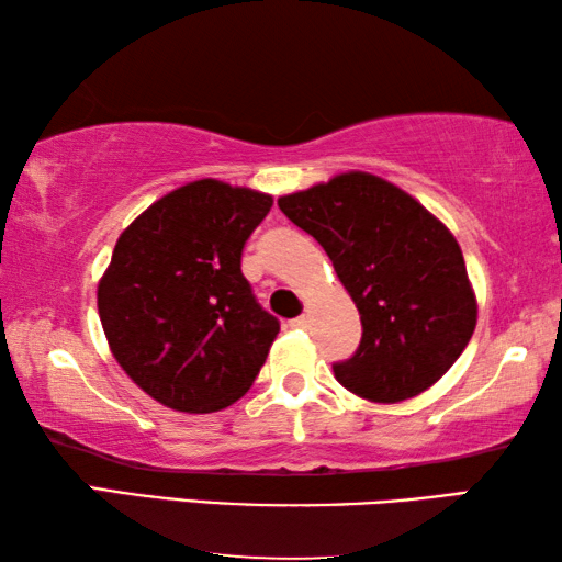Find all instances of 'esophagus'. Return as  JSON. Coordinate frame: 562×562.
<instances>
[{"mask_svg": "<svg viewBox=\"0 0 562 562\" xmlns=\"http://www.w3.org/2000/svg\"><path fill=\"white\" fill-rule=\"evenodd\" d=\"M290 325L297 327V329H307V327H310V317H304V315H302V317H294V319L290 322Z\"/></svg>", "mask_w": 562, "mask_h": 562, "instance_id": "obj_1", "label": "esophagus"}]
</instances>
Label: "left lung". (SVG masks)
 Segmentation results:
<instances>
[{"label":"left lung","instance_id":"1","mask_svg":"<svg viewBox=\"0 0 562 562\" xmlns=\"http://www.w3.org/2000/svg\"><path fill=\"white\" fill-rule=\"evenodd\" d=\"M278 205L325 247L359 310V349L335 364L337 382L376 404L439 382L479 319L449 227L406 190L361 170L282 195Z\"/></svg>","mask_w":562,"mask_h":562}]
</instances>
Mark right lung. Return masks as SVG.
Masks as SVG:
<instances>
[{
  "mask_svg": "<svg viewBox=\"0 0 562 562\" xmlns=\"http://www.w3.org/2000/svg\"><path fill=\"white\" fill-rule=\"evenodd\" d=\"M272 195L203 178L146 207L99 280L111 355L168 408L211 414L237 402L268 359L280 322L243 278L247 237Z\"/></svg>",
  "mask_w": 562,
  "mask_h": 562,
  "instance_id": "obj_1",
  "label": "right lung"
}]
</instances>
